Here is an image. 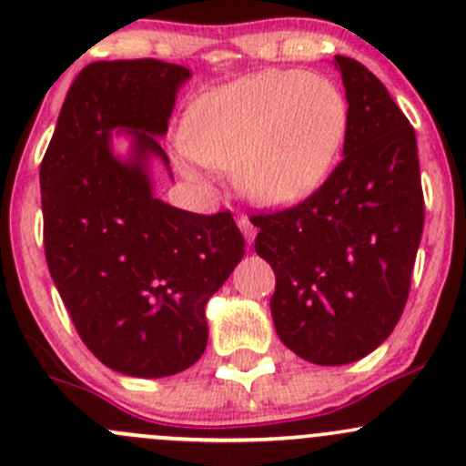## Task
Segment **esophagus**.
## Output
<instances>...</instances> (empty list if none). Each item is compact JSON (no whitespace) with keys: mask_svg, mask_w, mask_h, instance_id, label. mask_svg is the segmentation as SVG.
<instances>
[{"mask_svg":"<svg viewBox=\"0 0 466 466\" xmlns=\"http://www.w3.org/2000/svg\"><path fill=\"white\" fill-rule=\"evenodd\" d=\"M238 228H241V232H243V237H246V241L250 243H255V237H257V228L255 225H252V220L248 218V216H241V218H238Z\"/></svg>","mask_w":466,"mask_h":466,"instance_id":"34e87169","label":"esophagus"}]
</instances>
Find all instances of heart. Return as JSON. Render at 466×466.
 I'll use <instances>...</instances> for the list:
<instances>
[{"label":"heart","mask_w":466,"mask_h":466,"mask_svg":"<svg viewBox=\"0 0 466 466\" xmlns=\"http://www.w3.org/2000/svg\"><path fill=\"white\" fill-rule=\"evenodd\" d=\"M350 110L338 86L299 69H270L205 94L187 115L180 162L234 171L252 203H295L320 187L345 142Z\"/></svg>","instance_id":"heart-1"}]
</instances>
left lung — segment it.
<instances>
[{
  "mask_svg": "<svg viewBox=\"0 0 466 466\" xmlns=\"http://www.w3.org/2000/svg\"><path fill=\"white\" fill-rule=\"evenodd\" d=\"M333 65L350 106L342 162L304 203L252 218L257 255L277 277V336L316 365L354 363L392 333L424 229L410 121L365 65Z\"/></svg>",
  "mask_w": 466,
  "mask_h": 466,
  "instance_id": "1",
  "label": "left lung"
}]
</instances>
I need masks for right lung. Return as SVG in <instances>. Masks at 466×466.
<instances>
[{"mask_svg": "<svg viewBox=\"0 0 466 466\" xmlns=\"http://www.w3.org/2000/svg\"><path fill=\"white\" fill-rule=\"evenodd\" d=\"M189 78L155 58L87 65L40 167L56 289L87 350L126 377H171L203 356L207 302L246 252L229 211L194 214L155 196L153 162L173 177L159 139Z\"/></svg>", "mask_w": 466, "mask_h": 466, "instance_id": "1", "label": "right lung"}]
</instances>
